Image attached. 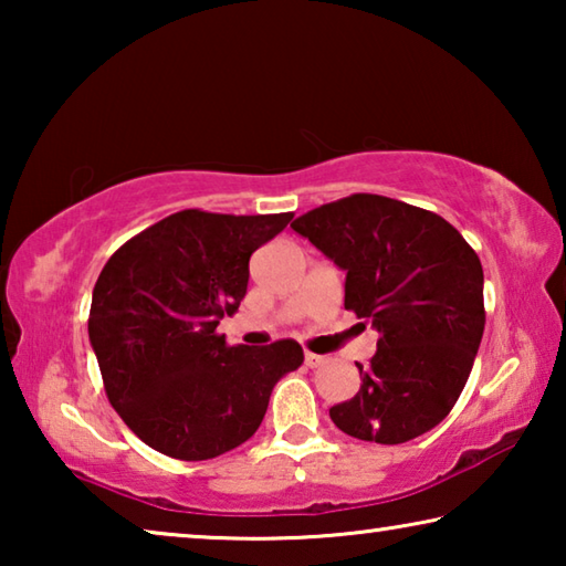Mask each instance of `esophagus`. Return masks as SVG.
I'll list each match as a JSON object with an SVG mask.
<instances>
[{"label":"esophagus","instance_id":"obj_1","mask_svg":"<svg viewBox=\"0 0 566 566\" xmlns=\"http://www.w3.org/2000/svg\"><path fill=\"white\" fill-rule=\"evenodd\" d=\"M324 361H327V359H324V357H319V354H314V352H304V364H306V367H322V364Z\"/></svg>","mask_w":566,"mask_h":566}]
</instances>
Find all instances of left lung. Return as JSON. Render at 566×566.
<instances>
[{"instance_id": "1", "label": "left lung", "mask_w": 566, "mask_h": 566, "mask_svg": "<svg viewBox=\"0 0 566 566\" xmlns=\"http://www.w3.org/2000/svg\"><path fill=\"white\" fill-rule=\"evenodd\" d=\"M347 272L344 310L379 332L357 395L329 409L344 434L401 444L437 427L472 371L484 334L482 262L434 212L352 195L292 222Z\"/></svg>"}]
</instances>
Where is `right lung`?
Wrapping results in <instances>:
<instances>
[{
    "instance_id": "add662e5",
    "label": "right lung",
    "mask_w": 566,
    "mask_h": 566,
    "mask_svg": "<svg viewBox=\"0 0 566 566\" xmlns=\"http://www.w3.org/2000/svg\"><path fill=\"white\" fill-rule=\"evenodd\" d=\"M292 217L185 209L132 237L104 264L90 342L109 405L157 452L202 462L244 444L276 381L304 361L294 339L229 347L217 332L244 300L249 256Z\"/></svg>"
}]
</instances>
